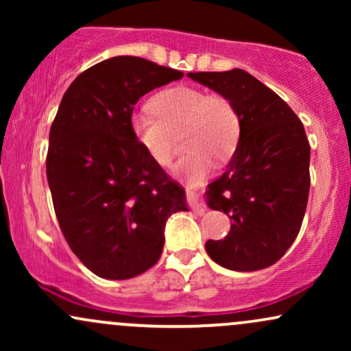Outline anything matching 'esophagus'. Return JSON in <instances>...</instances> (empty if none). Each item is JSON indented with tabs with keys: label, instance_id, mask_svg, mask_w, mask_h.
Instances as JSON below:
<instances>
[{
	"label": "esophagus",
	"instance_id": "esophagus-1",
	"mask_svg": "<svg viewBox=\"0 0 351 351\" xmlns=\"http://www.w3.org/2000/svg\"><path fill=\"white\" fill-rule=\"evenodd\" d=\"M186 193H188V198L191 199L193 211H196L198 215H204V213H206V206L198 201V191H196L193 186H186Z\"/></svg>",
	"mask_w": 351,
	"mask_h": 351
}]
</instances>
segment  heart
Here are the masks:
<instances>
[{"label": "heart", "mask_w": 351, "mask_h": 351, "mask_svg": "<svg viewBox=\"0 0 351 351\" xmlns=\"http://www.w3.org/2000/svg\"><path fill=\"white\" fill-rule=\"evenodd\" d=\"M151 108L132 112L130 132L148 158L168 167L175 155L176 136L183 134L188 153L175 171L189 183H199L213 170V160L226 162L241 136V117L231 99L201 87L178 86L160 92Z\"/></svg>", "instance_id": "heart-1"}]
</instances>
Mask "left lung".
<instances>
[{"label":"left lung","instance_id":"left-lung-1","mask_svg":"<svg viewBox=\"0 0 351 351\" xmlns=\"http://www.w3.org/2000/svg\"><path fill=\"white\" fill-rule=\"evenodd\" d=\"M231 99L241 136L226 171L209 184L208 206L232 219L224 239L206 243L215 263L251 272L276 264L299 234L310 189L304 125L276 92L243 69L189 72Z\"/></svg>","mask_w":351,"mask_h":351}]
</instances>
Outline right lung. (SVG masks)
I'll return each instance as SVG.
<instances>
[{
  "instance_id": "1",
  "label": "right lung",
  "mask_w": 351,
  "mask_h": 351,
  "mask_svg": "<svg viewBox=\"0 0 351 351\" xmlns=\"http://www.w3.org/2000/svg\"><path fill=\"white\" fill-rule=\"evenodd\" d=\"M181 77L135 56L102 60L75 77L51 125L46 171L60 231L104 279L153 267L167 219L188 211L184 189L148 158L128 125L140 97Z\"/></svg>"
}]
</instances>
